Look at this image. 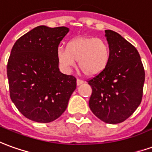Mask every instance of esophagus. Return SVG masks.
Listing matches in <instances>:
<instances>
[{
    "label": "esophagus",
    "mask_w": 152,
    "mask_h": 152,
    "mask_svg": "<svg viewBox=\"0 0 152 152\" xmlns=\"http://www.w3.org/2000/svg\"><path fill=\"white\" fill-rule=\"evenodd\" d=\"M83 83H84V81L82 80L77 79V80H76V85H77V86H80V85H82Z\"/></svg>",
    "instance_id": "esophagus-1"
}]
</instances>
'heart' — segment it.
Segmentation results:
<instances>
[{"label": "heart", "instance_id": "1", "mask_svg": "<svg viewBox=\"0 0 152 152\" xmlns=\"http://www.w3.org/2000/svg\"><path fill=\"white\" fill-rule=\"evenodd\" d=\"M110 48L102 39L76 37L70 39L66 48L58 47L57 58L62 68L70 71L78 61L80 70L87 76H95L103 72L109 65Z\"/></svg>", "mask_w": 152, "mask_h": 152}]
</instances>
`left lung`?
<instances>
[{
    "label": "left lung",
    "instance_id": "obj_1",
    "mask_svg": "<svg viewBox=\"0 0 152 152\" xmlns=\"http://www.w3.org/2000/svg\"><path fill=\"white\" fill-rule=\"evenodd\" d=\"M105 37L110 60L103 72L88 81L92 88L89 106L100 120L116 124L126 120L140 105L145 72L135 47L110 29L105 30Z\"/></svg>",
    "mask_w": 152,
    "mask_h": 152
}]
</instances>
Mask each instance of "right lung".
I'll return each mask as SVG.
<instances>
[{
    "label": "right lung",
    "mask_w": 152,
    "mask_h": 152,
    "mask_svg": "<svg viewBox=\"0 0 152 152\" xmlns=\"http://www.w3.org/2000/svg\"><path fill=\"white\" fill-rule=\"evenodd\" d=\"M66 27L40 25L14 44L7 64L10 95L24 117L50 123L64 113L76 80L60 72L57 49Z\"/></svg>",
    "instance_id": "obj_1"
}]
</instances>
